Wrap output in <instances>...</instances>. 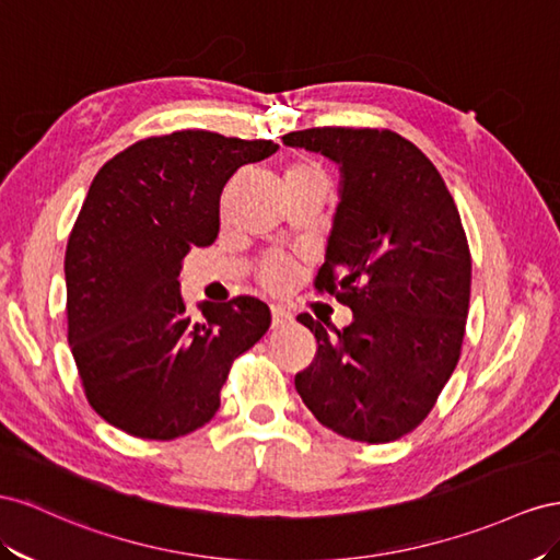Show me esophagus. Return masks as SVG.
Segmentation results:
<instances>
[{"instance_id":"esophagus-1","label":"esophagus","mask_w":560,"mask_h":560,"mask_svg":"<svg viewBox=\"0 0 560 560\" xmlns=\"http://www.w3.org/2000/svg\"><path fill=\"white\" fill-rule=\"evenodd\" d=\"M293 322V316L285 312L283 307H271V328L279 330L283 326H289Z\"/></svg>"}]
</instances>
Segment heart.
I'll return each mask as SVG.
<instances>
[{"label":"heart","mask_w":560,"mask_h":560,"mask_svg":"<svg viewBox=\"0 0 560 560\" xmlns=\"http://www.w3.org/2000/svg\"><path fill=\"white\" fill-rule=\"evenodd\" d=\"M314 180H326L324 171L312 162H295L285 171V185H302V183H314ZM260 279L271 291H281L291 281V265L283 260H275L262 267Z\"/></svg>","instance_id":"heart-1"}]
</instances>
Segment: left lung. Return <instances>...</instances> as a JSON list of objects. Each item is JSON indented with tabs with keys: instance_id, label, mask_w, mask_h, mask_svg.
Returning a JSON list of instances; mask_svg holds the SVG:
<instances>
[{
	"instance_id": "1",
	"label": "left lung",
	"mask_w": 560,
	"mask_h": 560,
	"mask_svg": "<svg viewBox=\"0 0 560 560\" xmlns=\"http://www.w3.org/2000/svg\"><path fill=\"white\" fill-rule=\"evenodd\" d=\"M283 145L340 164V203L316 291L354 314L338 330L300 314L316 338L295 389L351 441L389 443L418 427L465 340L471 253L457 206L429 159L389 129L293 131Z\"/></svg>"
}]
</instances>
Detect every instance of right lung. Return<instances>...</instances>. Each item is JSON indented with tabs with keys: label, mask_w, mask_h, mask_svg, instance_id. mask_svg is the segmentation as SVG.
I'll return each mask as SVG.
<instances>
[{
	"label": "right lung",
	"mask_w": 560,
	"mask_h": 560,
	"mask_svg": "<svg viewBox=\"0 0 560 560\" xmlns=\"http://www.w3.org/2000/svg\"><path fill=\"white\" fill-rule=\"evenodd\" d=\"M271 140L175 131L138 140L95 173L66 250L68 342L91 408L126 434L171 441L209 422L232 361L271 324L262 300L180 295L183 258L211 246L222 187Z\"/></svg>",
	"instance_id": "right-lung-1"
}]
</instances>
